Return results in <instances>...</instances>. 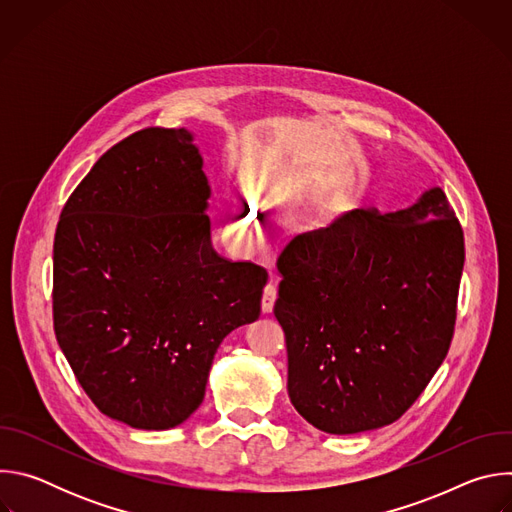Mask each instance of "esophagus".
<instances>
[{
	"instance_id": "1",
	"label": "esophagus",
	"mask_w": 512,
	"mask_h": 512,
	"mask_svg": "<svg viewBox=\"0 0 512 512\" xmlns=\"http://www.w3.org/2000/svg\"><path fill=\"white\" fill-rule=\"evenodd\" d=\"M277 300V287H275V275H271V281L267 283V287L263 289V300H261V310L263 314H271L273 306Z\"/></svg>"
}]
</instances>
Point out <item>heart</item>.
<instances>
[{
  "mask_svg": "<svg viewBox=\"0 0 512 512\" xmlns=\"http://www.w3.org/2000/svg\"><path fill=\"white\" fill-rule=\"evenodd\" d=\"M245 214H247V212H245Z\"/></svg>",
  "mask_w": 512,
  "mask_h": 512,
  "instance_id": "heart-1",
  "label": "heart"
}]
</instances>
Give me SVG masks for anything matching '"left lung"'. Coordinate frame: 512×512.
I'll list each match as a JSON object with an SVG mask.
<instances>
[{"label": "left lung", "mask_w": 512, "mask_h": 512, "mask_svg": "<svg viewBox=\"0 0 512 512\" xmlns=\"http://www.w3.org/2000/svg\"><path fill=\"white\" fill-rule=\"evenodd\" d=\"M277 269L273 314L298 413L334 435L397 421L454 336L464 233L444 190L397 212H346L291 241Z\"/></svg>", "instance_id": "8db88e82"}]
</instances>
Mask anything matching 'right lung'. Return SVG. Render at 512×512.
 <instances>
[{
  "instance_id": "right-lung-1",
  "label": "right lung",
  "mask_w": 512,
  "mask_h": 512,
  "mask_svg": "<svg viewBox=\"0 0 512 512\" xmlns=\"http://www.w3.org/2000/svg\"><path fill=\"white\" fill-rule=\"evenodd\" d=\"M210 186L188 129L105 152L54 235V332L101 413L170 429L202 403L216 348L255 322L267 271L210 245Z\"/></svg>"
}]
</instances>
